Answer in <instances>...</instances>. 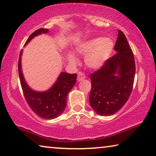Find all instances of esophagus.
<instances>
[{
    "instance_id": "esophagus-1",
    "label": "esophagus",
    "mask_w": 156,
    "mask_h": 156,
    "mask_svg": "<svg viewBox=\"0 0 156 156\" xmlns=\"http://www.w3.org/2000/svg\"><path fill=\"white\" fill-rule=\"evenodd\" d=\"M85 77H86V76L84 74H83V73H81V72H79L78 75H77V81H78L83 80V79H85Z\"/></svg>"
}]
</instances>
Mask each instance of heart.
<instances>
[{
    "label": "heart",
    "mask_w": 156,
    "mask_h": 156,
    "mask_svg": "<svg viewBox=\"0 0 156 156\" xmlns=\"http://www.w3.org/2000/svg\"><path fill=\"white\" fill-rule=\"evenodd\" d=\"M114 42L110 37H95L81 43L76 47V52L85 56V64L91 69H98L104 66L111 56ZM70 63L76 65L79 60L73 53L68 55Z\"/></svg>",
    "instance_id": "1"
}]
</instances>
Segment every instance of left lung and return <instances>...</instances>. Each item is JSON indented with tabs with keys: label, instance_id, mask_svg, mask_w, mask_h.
<instances>
[{
	"label": "left lung",
	"instance_id": "1",
	"mask_svg": "<svg viewBox=\"0 0 156 156\" xmlns=\"http://www.w3.org/2000/svg\"><path fill=\"white\" fill-rule=\"evenodd\" d=\"M118 32L114 46L116 54L90 75V104L101 116L114 114L124 106L133 90L135 80L133 52L124 33L119 30Z\"/></svg>",
	"mask_w": 156,
	"mask_h": 156
}]
</instances>
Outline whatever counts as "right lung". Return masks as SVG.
<instances>
[{"label": "right lung", "mask_w": 156, "mask_h": 156, "mask_svg": "<svg viewBox=\"0 0 156 156\" xmlns=\"http://www.w3.org/2000/svg\"><path fill=\"white\" fill-rule=\"evenodd\" d=\"M47 28H40L31 34L26 44L35 36L42 33H47ZM21 50L18 62V70L23 95L30 108L38 116L46 119H52L60 116L66 107L67 96L75 85L76 74L61 73L56 82L46 92L33 91L26 83L21 68Z\"/></svg>", "instance_id": "right-lung-1"}]
</instances>
